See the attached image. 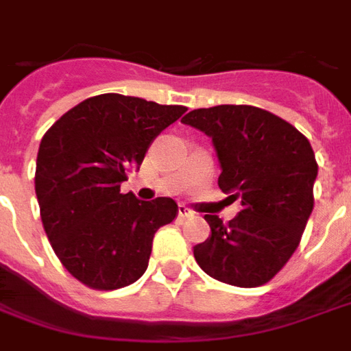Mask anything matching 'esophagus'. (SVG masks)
Returning <instances> with one entry per match:
<instances>
[{
    "instance_id": "esophagus-1",
    "label": "esophagus",
    "mask_w": 351,
    "mask_h": 351,
    "mask_svg": "<svg viewBox=\"0 0 351 351\" xmlns=\"http://www.w3.org/2000/svg\"><path fill=\"white\" fill-rule=\"evenodd\" d=\"M178 217H179V219H189V217H193V211H191V209H186L185 206H179L178 207Z\"/></svg>"
}]
</instances>
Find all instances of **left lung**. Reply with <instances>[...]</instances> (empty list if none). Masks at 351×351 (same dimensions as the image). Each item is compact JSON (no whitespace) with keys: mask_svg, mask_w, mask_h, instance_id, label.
I'll return each mask as SVG.
<instances>
[{"mask_svg":"<svg viewBox=\"0 0 351 351\" xmlns=\"http://www.w3.org/2000/svg\"><path fill=\"white\" fill-rule=\"evenodd\" d=\"M181 123L211 138L219 186L241 202L228 224L206 215L211 234L194 247L196 262L232 286L269 282L295 252L312 213L318 165L311 142L275 114L243 104L193 110Z\"/></svg>","mask_w":351,"mask_h":351,"instance_id":"left-lung-1","label":"left lung"}]
</instances>
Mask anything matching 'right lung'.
<instances>
[{"instance_id":"right-lung-1","label":"right lung","mask_w":351,"mask_h":351,"mask_svg":"<svg viewBox=\"0 0 351 351\" xmlns=\"http://www.w3.org/2000/svg\"><path fill=\"white\" fill-rule=\"evenodd\" d=\"M185 106L104 93L48 129L39 145L35 193L43 226L65 269L95 290H117L147 269L153 237L178 213L172 198L121 194L153 140Z\"/></svg>"}]
</instances>
